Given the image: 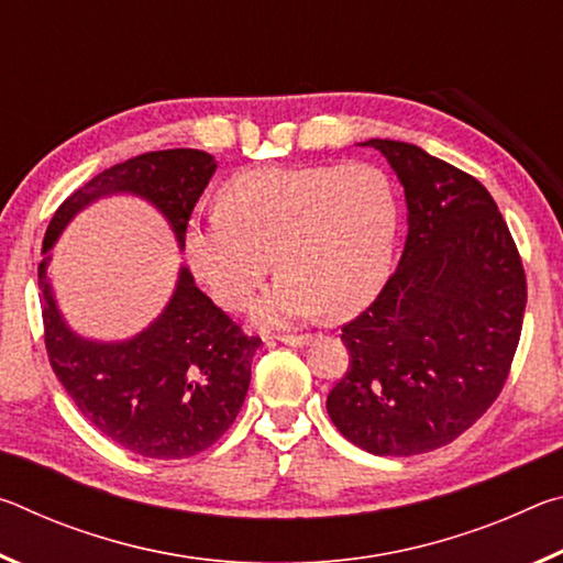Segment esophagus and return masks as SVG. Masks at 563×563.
<instances>
[{"label": "esophagus", "instance_id": "esophagus-1", "mask_svg": "<svg viewBox=\"0 0 563 563\" xmlns=\"http://www.w3.org/2000/svg\"><path fill=\"white\" fill-rule=\"evenodd\" d=\"M283 345H290V347H305L310 342V335H280L278 338Z\"/></svg>", "mask_w": 563, "mask_h": 563}]
</instances>
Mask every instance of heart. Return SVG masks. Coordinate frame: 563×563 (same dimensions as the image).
Returning <instances> with one entry per match:
<instances>
[{
  "mask_svg": "<svg viewBox=\"0 0 563 563\" xmlns=\"http://www.w3.org/2000/svg\"><path fill=\"white\" fill-rule=\"evenodd\" d=\"M399 196L369 161L340 166H261L233 176L221 208L194 216L184 247L190 271L225 310L253 305L263 328H288L325 308L350 316L373 300L393 263Z\"/></svg>",
  "mask_w": 563,
  "mask_h": 563,
  "instance_id": "obj_1",
  "label": "heart"
}]
</instances>
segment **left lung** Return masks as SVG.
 <instances>
[{
  "mask_svg": "<svg viewBox=\"0 0 563 563\" xmlns=\"http://www.w3.org/2000/svg\"><path fill=\"white\" fill-rule=\"evenodd\" d=\"M405 188L407 241L377 298L342 328L345 377L328 415L377 456L450 444L507 383L527 278L497 203L474 176L405 141L369 139Z\"/></svg>",
  "mask_w": 563,
  "mask_h": 563,
  "instance_id": "obj_1",
  "label": "left lung"
}]
</instances>
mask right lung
<instances>
[{
    "label": "right lung",
    "instance_id": "obj_1",
    "mask_svg": "<svg viewBox=\"0 0 563 563\" xmlns=\"http://www.w3.org/2000/svg\"><path fill=\"white\" fill-rule=\"evenodd\" d=\"M216 168V158L196 148L129 158L74 190L44 235L40 288L54 375L101 434L148 460H186L221 440L243 407L261 338H247L216 308L184 265L164 312L139 335L119 342L81 338L56 305L46 275L49 251L76 213L117 194L154 206L184 251L188 218Z\"/></svg>",
    "mask_w": 563,
    "mask_h": 563
}]
</instances>
